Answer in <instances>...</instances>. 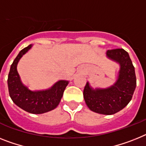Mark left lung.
Here are the masks:
<instances>
[{
    "instance_id": "8db88e82",
    "label": "left lung",
    "mask_w": 146,
    "mask_h": 146,
    "mask_svg": "<svg viewBox=\"0 0 146 146\" xmlns=\"http://www.w3.org/2000/svg\"><path fill=\"white\" fill-rule=\"evenodd\" d=\"M107 56L120 64L118 80L108 89L92 90L87 83L83 96L88 107L94 112L111 115L119 112L129 103L137 85L134 67L129 55L122 48L108 50Z\"/></svg>"
}]
</instances>
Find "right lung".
Here are the masks:
<instances>
[{"mask_svg": "<svg viewBox=\"0 0 146 146\" xmlns=\"http://www.w3.org/2000/svg\"><path fill=\"white\" fill-rule=\"evenodd\" d=\"M31 47L30 44L21 50L15 58L9 73L7 83L9 96L17 106L27 112L40 114L52 111L58 106L68 82L59 81L50 89L43 91L33 92L24 87L21 82L17 71V64Z\"/></svg>", "mask_w": 146, "mask_h": 146, "instance_id": "obj_1", "label": "right lung"}]
</instances>
